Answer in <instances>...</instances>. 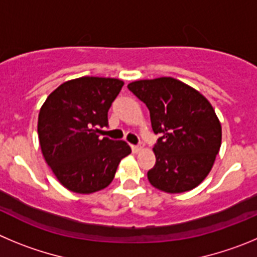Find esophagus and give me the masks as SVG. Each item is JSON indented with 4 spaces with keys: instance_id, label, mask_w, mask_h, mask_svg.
I'll return each mask as SVG.
<instances>
[{
    "instance_id": "esophagus-1",
    "label": "esophagus",
    "mask_w": 257,
    "mask_h": 257,
    "mask_svg": "<svg viewBox=\"0 0 257 257\" xmlns=\"http://www.w3.org/2000/svg\"><path fill=\"white\" fill-rule=\"evenodd\" d=\"M132 149H133V151H134V152H141V151H143V150H145V146H143L142 143H141V145L133 146V147H132Z\"/></svg>"
}]
</instances>
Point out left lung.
I'll return each instance as SVG.
<instances>
[{
    "instance_id": "1",
    "label": "left lung",
    "mask_w": 257,
    "mask_h": 257,
    "mask_svg": "<svg viewBox=\"0 0 257 257\" xmlns=\"http://www.w3.org/2000/svg\"><path fill=\"white\" fill-rule=\"evenodd\" d=\"M150 110L155 166L147 178L155 188L182 193L196 188L211 170L221 145V125L206 97L170 77L128 84Z\"/></svg>"
}]
</instances>
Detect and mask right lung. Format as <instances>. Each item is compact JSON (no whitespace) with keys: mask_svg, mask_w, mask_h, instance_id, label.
<instances>
[{"mask_svg":"<svg viewBox=\"0 0 257 257\" xmlns=\"http://www.w3.org/2000/svg\"><path fill=\"white\" fill-rule=\"evenodd\" d=\"M123 80L82 77L59 85L38 115V137L46 163L69 191L89 195L111 183L121 159L132 152L124 141L100 138L107 111Z\"/></svg>","mask_w":257,"mask_h":257,"instance_id":"1","label":"right lung"}]
</instances>
